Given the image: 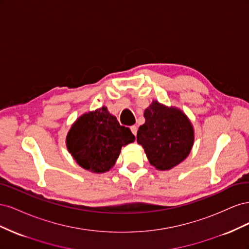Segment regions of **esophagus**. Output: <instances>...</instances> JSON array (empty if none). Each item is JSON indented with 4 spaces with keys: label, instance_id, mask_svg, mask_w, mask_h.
I'll return each mask as SVG.
<instances>
[{
    "label": "esophagus",
    "instance_id": "obj_1",
    "mask_svg": "<svg viewBox=\"0 0 249 249\" xmlns=\"http://www.w3.org/2000/svg\"><path fill=\"white\" fill-rule=\"evenodd\" d=\"M137 130H138V129H137L136 125H132V126H131V131H132V133L134 134L135 137H136V135H137Z\"/></svg>",
    "mask_w": 249,
    "mask_h": 249
}]
</instances>
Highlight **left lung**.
I'll list each match as a JSON object with an SVG mask.
<instances>
[{
	"label": "left lung",
	"instance_id": "1",
	"mask_svg": "<svg viewBox=\"0 0 249 249\" xmlns=\"http://www.w3.org/2000/svg\"><path fill=\"white\" fill-rule=\"evenodd\" d=\"M145 123L139 126L137 142L149 163L158 170H169L190 154L194 142L192 124L184 113L154 101L144 111Z\"/></svg>",
	"mask_w": 249,
	"mask_h": 249
}]
</instances>
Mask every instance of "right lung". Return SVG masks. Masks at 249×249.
<instances>
[{"label":"right lung","mask_w":249,"mask_h":249,"mask_svg":"<svg viewBox=\"0 0 249 249\" xmlns=\"http://www.w3.org/2000/svg\"><path fill=\"white\" fill-rule=\"evenodd\" d=\"M134 140L129 127L120 125L107 107H102L74 122L66 136V146L82 168L103 173L114 166L122 146Z\"/></svg>","instance_id":"add662e5"}]
</instances>
